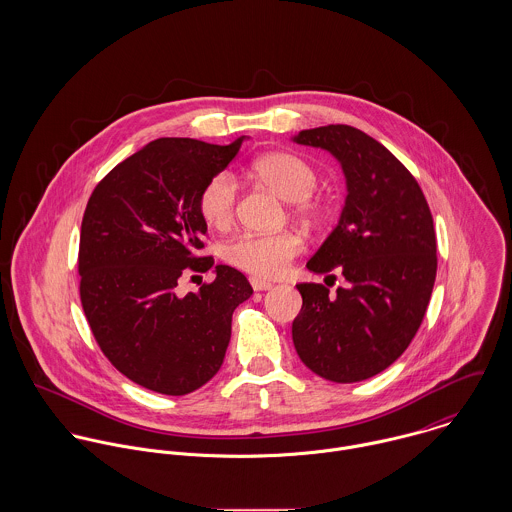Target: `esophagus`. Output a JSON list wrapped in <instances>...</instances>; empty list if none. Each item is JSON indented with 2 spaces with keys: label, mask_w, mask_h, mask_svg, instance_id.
I'll return each instance as SVG.
<instances>
[{
  "label": "esophagus",
  "mask_w": 512,
  "mask_h": 512,
  "mask_svg": "<svg viewBox=\"0 0 512 512\" xmlns=\"http://www.w3.org/2000/svg\"><path fill=\"white\" fill-rule=\"evenodd\" d=\"M250 284L256 292H266L272 288V282H266V280H260V278H250Z\"/></svg>",
  "instance_id": "1"
}]
</instances>
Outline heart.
<instances>
[{"mask_svg":"<svg viewBox=\"0 0 512 512\" xmlns=\"http://www.w3.org/2000/svg\"><path fill=\"white\" fill-rule=\"evenodd\" d=\"M250 175L270 187L286 203H295V213L311 217L315 207L311 193L317 187V173L301 157L292 153H268L250 165ZM236 183L228 173L207 181L199 197L203 219L211 226L224 228L234 217ZM299 238L293 232L242 234L224 246V260L234 268L258 278L280 276L299 252Z\"/></svg>","mask_w":512,"mask_h":512,"instance_id":"1","label":"heart"}]
</instances>
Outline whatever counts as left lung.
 Wrapping results in <instances>:
<instances>
[{
  "label": "left lung",
  "mask_w": 512,
  "mask_h": 512,
  "mask_svg": "<svg viewBox=\"0 0 512 512\" xmlns=\"http://www.w3.org/2000/svg\"><path fill=\"white\" fill-rule=\"evenodd\" d=\"M292 142L331 153L347 187L337 226L307 262L313 274L341 272L347 286L335 295L295 286L293 345L321 378L361 382L392 365L424 319L438 270L432 213L410 171L365 132L331 124Z\"/></svg>",
  "instance_id": "8db88e82"
}]
</instances>
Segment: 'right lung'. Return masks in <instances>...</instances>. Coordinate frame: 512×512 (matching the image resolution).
I'll use <instances>...</instances> for the list:
<instances>
[{
	"instance_id": "obj_1",
	"label": "right lung",
	"mask_w": 512,
	"mask_h": 512,
	"mask_svg": "<svg viewBox=\"0 0 512 512\" xmlns=\"http://www.w3.org/2000/svg\"><path fill=\"white\" fill-rule=\"evenodd\" d=\"M228 146L159 138L118 163L92 191L80 228V301L96 343L124 376L147 390L183 396L224 361L234 309L252 295L238 270L215 266V282L177 295L199 258L207 220L199 197L234 159Z\"/></svg>"
}]
</instances>
